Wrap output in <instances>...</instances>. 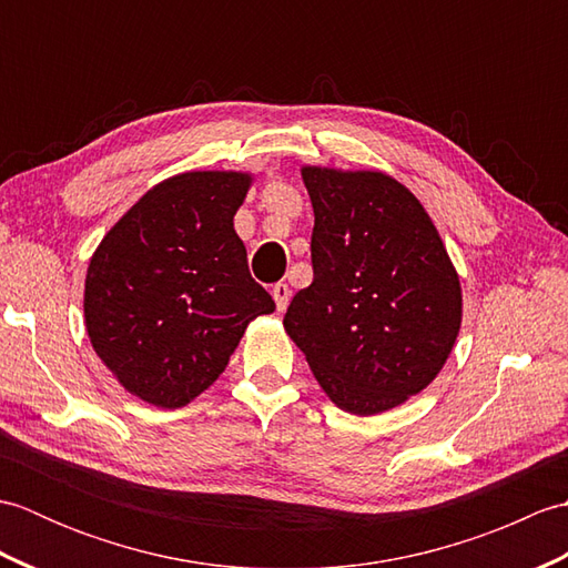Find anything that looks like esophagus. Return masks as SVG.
I'll return each instance as SVG.
<instances>
[{"label": "esophagus", "mask_w": 568, "mask_h": 568, "mask_svg": "<svg viewBox=\"0 0 568 568\" xmlns=\"http://www.w3.org/2000/svg\"><path fill=\"white\" fill-rule=\"evenodd\" d=\"M273 300H275L277 312H285L287 303H291V287H287L285 283H275L273 285Z\"/></svg>", "instance_id": "esophagus-1"}]
</instances>
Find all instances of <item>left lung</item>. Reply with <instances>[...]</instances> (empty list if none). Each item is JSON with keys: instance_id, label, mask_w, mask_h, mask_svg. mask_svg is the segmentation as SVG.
Returning <instances> with one entry per match:
<instances>
[{"instance_id": "1", "label": "left lung", "mask_w": 568, "mask_h": 568, "mask_svg": "<svg viewBox=\"0 0 568 568\" xmlns=\"http://www.w3.org/2000/svg\"><path fill=\"white\" fill-rule=\"evenodd\" d=\"M315 210L312 283L285 332L346 413L378 415L442 371L462 324V287L429 214L383 173L303 168Z\"/></svg>"}]
</instances>
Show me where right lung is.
Wrapping results in <instances>:
<instances>
[{
  "mask_svg": "<svg viewBox=\"0 0 568 568\" xmlns=\"http://www.w3.org/2000/svg\"><path fill=\"white\" fill-rule=\"evenodd\" d=\"M248 183L212 171L163 180L90 261L84 324L94 352L155 407H183L210 388L248 322L275 310L234 232Z\"/></svg>",
  "mask_w": 568,
  "mask_h": 568,
  "instance_id": "1",
  "label": "right lung"
}]
</instances>
